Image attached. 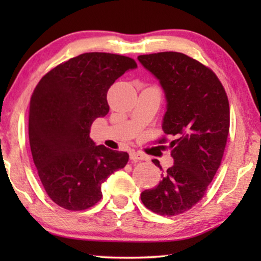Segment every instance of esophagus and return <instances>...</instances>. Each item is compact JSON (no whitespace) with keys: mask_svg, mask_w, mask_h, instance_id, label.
Returning <instances> with one entry per match:
<instances>
[{"mask_svg":"<svg viewBox=\"0 0 261 261\" xmlns=\"http://www.w3.org/2000/svg\"><path fill=\"white\" fill-rule=\"evenodd\" d=\"M129 158L132 160H134V162H138V160H147L148 156L144 154L142 152H139V151H130L129 153Z\"/></svg>","mask_w":261,"mask_h":261,"instance_id":"34e87169","label":"esophagus"}]
</instances>
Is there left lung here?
<instances>
[{
    "label": "left lung",
    "mask_w": 261,
    "mask_h": 261,
    "mask_svg": "<svg viewBox=\"0 0 261 261\" xmlns=\"http://www.w3.org/2000/svg\"><path fill=\"white\" fill-rule=\"evenodd\" d=\"M158 78L167 110L163 130L171 135L174 164L155 188L141 192L146 208L162 216H176L201 201L221 165L228 133L229 102L213 70L179 52L138 57ZM165 137L158 144H165ZM162 170L156 159L152 160Z\"/></svg>",
    "instance_id": "8db88e82"
}]
</instances>
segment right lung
Returning a JSON list of instances; mask_svg holds the SVG:
<instances>
[{
  "label": "right lung",
  "instance_id": "right-lung-1",
  "mask_svg": "<svg viewBox=\"0 0 261 261\" xmlns=\"http://www.w3.org/2000/svg\"><path fill=\"white\" fill-rule=\"evenodd\" d=\"M137 66L129 57L83 53L53 67L35 87L28 117L31 151L42 187L62 208L94 206L103 181L126 166L127 152L96 146L89 134L92 122L109 112V88Z\"/></svg>",
  "mask_w": 261,
  "mask_h": 261
}]
</instances>
